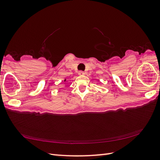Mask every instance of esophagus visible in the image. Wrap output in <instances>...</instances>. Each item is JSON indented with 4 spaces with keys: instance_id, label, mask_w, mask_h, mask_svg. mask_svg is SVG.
<instances>
[{
    "instance_id": "esophagus-1",
    "label": "esophagus",
    "mask_w": 160,
    "mask_h": 160,
    "mask_svg": "<svg viewBox=\"0 0 160 160\" xmlns=\"http://www.w3.org/2000/svg\"><path fill=\"white\" fill-rule=\"evenodd\" d=\"M78 74H79V75H85V72L82 71H80L78 72Z\"/></svg>"
}]
</instances>
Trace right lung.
Masks as SVG:
<instances>
[{
    "instance_id": "right-lung-1",
    "label": "right lung",
    "mask_w": 160,
    "mask_h": 160,
    "mask_svg": "<svg viewBox=\"0 0 160 160\" xmlns=\"http://www.w3.org/2000/svg\"><path fill=\"white\" fill-rule=\"evenodd\" d=\"M65 81H66V79H65Z\"/></svg>"
}]
</instances>
